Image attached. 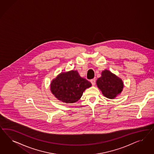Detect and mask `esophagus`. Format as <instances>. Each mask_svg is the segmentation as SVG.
<instances>
[{
  "label": "esophagus",
  "mask_w": 154,
  "mask_h": 154,
  "mask_svg": "<svg viewBox=\"0 0 154 154\" xmlns=\"http://www.w3.org/2000/svg\"><path fill=\"white\" fill-rule=\"evenodd\" d=\"M90 82H91V83L93 86H94V85H95V82H96V81H95V79H91V80H90Z\"/></svg>",
  "instance_id": "esophagus-1"
}]
</instances>
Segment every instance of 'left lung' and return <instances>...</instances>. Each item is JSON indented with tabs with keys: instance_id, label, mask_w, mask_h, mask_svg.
Wrapping results in <instances>:
<instances>
[{
	"instance_id": "8db88e82",
	"label": "left lung",
	"mask_w": 154,
	"mask_h": 154,
	"mask_svg": "<svg viewBox=\"0 0 154 154\" xmlns=\"http://www.w3.org/2000/svg\"><path fill=\"white\" fill-rule=\"evenodd\" d=\"M101 75L102 76L97 80L98 88L106 98H116L121 93L124 88V83L122 79L109 70H103Z\"/></svg>"
}]
</instances>
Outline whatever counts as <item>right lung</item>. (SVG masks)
I'll return each instance as SVG.
<instances>
[{"instance_id":"1","label":"right lung","mask_w":154,"mask_h":154,"mask_svg":"<svg viewBox=\"0 0 154 154\" xmlns=\"http://www.w3.org/2000/svg\"><path fill=\"white\" fill-rule=\"evenodd\" d=\"M91 86L87 79L81 77L77 70L62 72L52 81L50 89L58 100L65 103L76 102L84 91Z\"/></svg>"}]
</instances>
